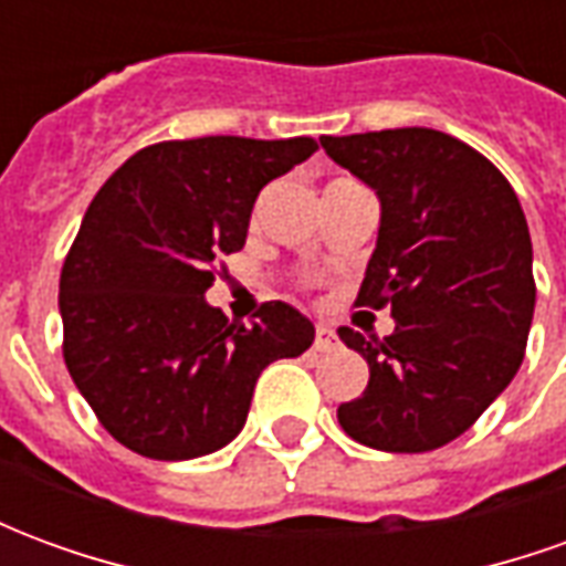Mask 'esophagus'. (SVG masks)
Listing matches in <instances>:
<instances>
[{
    "label": "esophagus",
    "mask_w": 566,
    "mask_h": 566,
    "mask_svg": "<svg viewBox=\"0 0 566 566\" xmlns=\"http://www.w3.org/2000/svg\"><path fill=\"white\" fill-rule=\"evenodd\" d=\"M333 345H336V333H333L331 327L318 324V327H315V352H331Z\"/></svg>",
    "instance_id": "esophagus-1"
}]
</instances>
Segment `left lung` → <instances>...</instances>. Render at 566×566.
<instances>
[{"mask_svg":"<svg viewBox=\"0 0 566 566\" xmlns=\"http://www.w3.org/2000/svg\"><path fill=\"white\" fill-rule=\"evenodd\" d=\"M381 202L357 306H391L385 339L343 327L369 385L339 424L379 451H433L470 430L524 360L536 303L522 202L479 150L439 129L321 136Z\"/></svg>","mask_w":566,"mask_h":566,"instance_id":"8db88e82","label":"left lung"}]
</instances>
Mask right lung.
Masks as SVG:
<instances>
[{
    "label": "right lung",
    "mask_w": 566,
    "mask_h": 566,
    "mask_svg": "<svg viewBox=\"0 0 566 566\" xmlns=\"http://www.w3.org/2000/svg\"><path fill=\"white\" fill-rule=\"evenodd\" d=\"M318 142H160L93 197L60 275L63 357L112 437L154 461L223 449L245 427L258 376L300 357L315 324L263 303L245 327L209 306L214 258L245 245L254 199Z\"/></svg>",
    "instance_id": "1"
}]
</instances>
